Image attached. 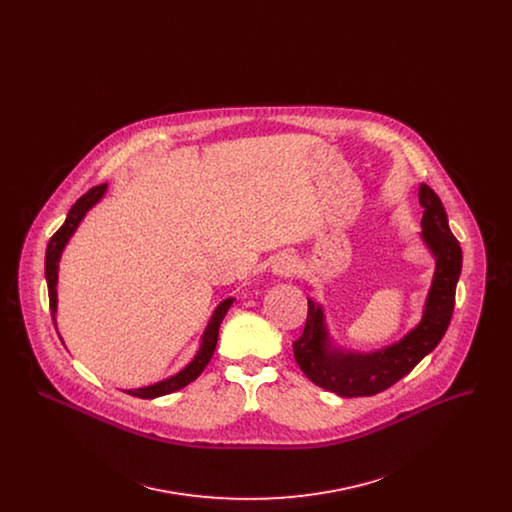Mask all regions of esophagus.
Listing matches in <instances>:
<instances>
[{
	"instance_id": "1",
	"label": "esophagus",
	"mask_w": 512,
	"mask_h": 512,
	"mask_svg": "<svg viewBox=\"0 0 512 512\" xmlns=\"http://www.w3.org/2000/svg\"><path fill=\"white\" fill-rule=\"evenodd\" d=\"M272 270L278 276H293L297 272V261L293 255H280L272 263Z\"/></svg>"
}]
</instances>
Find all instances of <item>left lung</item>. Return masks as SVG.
Listing matches in <instances>:
<instances>
[{
	"instance_id": "left-lung-1",
	"label": "left lung",
	"mask_w": 512,
	"mask_h": 512,
	"mask_svg": "<svg viewBox=\"0 0 512 512\" xmlns=\"http://www.w3.org/2000/svg\"><path fill=\"white\" fill-rule=\"evenodd\" d=\"M418 195L424 207L422 238L438 263L424 317L405 340L391 347L370 355H341L330 351L322 311L309 301L303 334L293 341V357L303 374L324 390L341 397H368L388 390L436 349L449 328L463 268V249L449 230L439 195L426 184L420 186Z\"/></svg>"
}]
</instances>
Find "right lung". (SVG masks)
<instances>
[{
    "instance_id": "right-lung-1",
    "label": "right lung",
    "mask_w": 512,
    "mask_h": 512,
    "mask_svg": "<svg viewBox=\"0 0 512 512\" xmlns=\"http://www.w3.org/2000/svg\"><path fill=\"white\" fill-rule=\"evenodd\" d=\"M105 184H99L94 186L92 190H88L82 197L76 199L67 220L63 222V226L51 236L49 240L48 249H46V280H48V293H49V309H51V315L55 313V307H57V292H55V286H57V263H59V257H61V251L63 247L69 242V238L73 236L76 226L80 224V220L84 219L86 211L101 199V195L105 194ZM234 303V299H224L217 307L215 315L211 318L205 334H203V343H201V349L197 351L194 361L190 365L186 366L182 372H178L176 376H172L169 380H163L159 384H153V386H147V388H140V390H128L126 393L134 395V397H140V399H153V397H161V395H167L172 391L182 390L186 388L188 384H192L195 378L205 370V366L209 365L213 353H215V347H217V340H219V328L220 322L224 315L228 313L230 305ZM55 322V318H53Z\"/></svg>"
}]
</instances>
